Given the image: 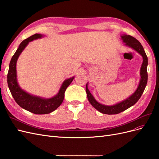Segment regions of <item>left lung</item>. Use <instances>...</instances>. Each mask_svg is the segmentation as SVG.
<instances>
[{
	"label": "left lung",
	"mask_w": 159,
	"mask_h": 159,
	"mask_svg": "<svg viewBox=\"0 0 159 159\" xmlns=\"http://www.w3.org/2000/svg\"><path fill=\"white\" fill-rule=\"evenodd\" d=\"M121 40L124 42L125 46L131 48L133 50L137 51L139 54L141 55L143 57V63L141 67L140 70V75L141 79L139 84L138 85V88H137L136 91L131 95H130L129 98L126 99H125L122 102L117 103L113 105H106L99 103L97 100L95 99L93 96L91 95L89 90L88 89V83L86 84V93H87V96L89 102L91 103L92 106L99 111V112L107 114V115H114V114H118L122 111H124L125 110L127 109L128 108L131 107L133 105L135 104L139 99H140L141 95L143 93L144 90L145 89V87L147 84V80H148V74H147V66H148V58L146 55V53L144 50V48L141 44L139 42L136 38L134 37L127 35V34H123L121 36Z\"/></svg>",
	"instance_id": "left-lung-1"
}]
</instances>
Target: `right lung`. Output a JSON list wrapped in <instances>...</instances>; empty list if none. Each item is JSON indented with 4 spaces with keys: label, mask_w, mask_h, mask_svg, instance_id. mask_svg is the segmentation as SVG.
<instances>
[{
    "label": "right lung",
    "mask_w": 159,
    "mask_h": 159,
    "mask_svg": "<svg viewBox=\"0 0 159 159\" xmlns=\"http://www.w3.org/2000/svg\"><path fill=\"white\" fill-rule=\"evenodd\" d=\"M44 35L35 34L23 40L11 58L7 75V83L14 99L19 106L34 114H48L55 111L63 102L64 93L67 88L74 79L72 78L65 80L62 83L57 93L51 98H43L33 95L23 90L18 85L16 75V62L18 57L25 50L28 43L34 40L41 38Z\"/></svg>",
    "instance_id": "1"
}]
</instances>
